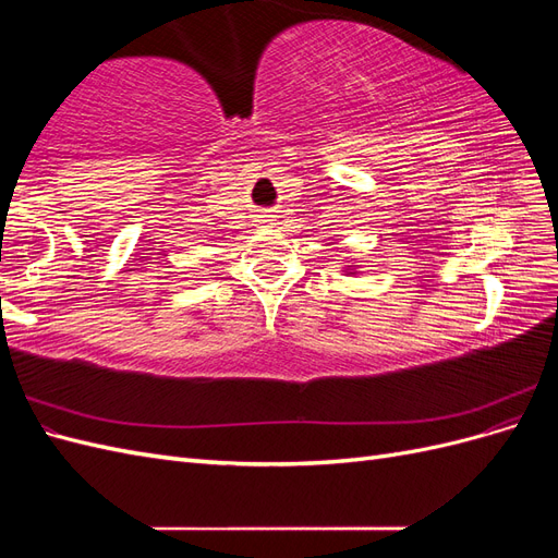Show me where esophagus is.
I'll list each match as a JSON object with an SVG mask.
<instances>
[{
	"instance_id": "esophagus-1",
	"label": "esophagus",
	"mask_w": 558,
	"mask_h": 558,
	"mask_svg": "<svg viewBox=\"0 0 558 558\" xmlns=\"http://www.w3.org/2000/svg\"><path fill=\"white\" fill-rule=\"evenodd\" d=\"M258 221H260V226H272L275 216H272V214H267V211H263V214L258 216Z\"/></svg>"
}]
</instances>
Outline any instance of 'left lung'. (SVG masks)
<instances>
[{
  "label": "left lung",
  "mask_w": 558,
  "mask_h": 558,
  "mask_svg": "<svg viewBox=\"0 0 558 558\" xmlns=\"http://www.w3.org/2000/svg\"><path fill=\"white\" fill-rule=\"evenodd\" d=\"M342 272H347V275H356V265H347Z\"/></svg>",
  "instance_id": "1"
}]
</instances>
